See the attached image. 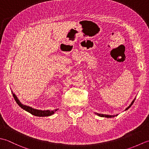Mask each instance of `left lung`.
<instances>
[{"label": "left lung", "mask_w": 149, "mask_h": 149, "mask_svg": "<svg viewBox=\"0 0 149 149\" xmlns=\"http://www.w3.org/2000/svg\"><path fill=\"white\" fill-rule=\"evenodd\" d=\"M135 99L136 98H134V100H132V102H131V104H130V105L128 107H127L125 109V111H127V110H128V109L131 107V105L133 104V103L134 102V100H135ZM95 114H96V115H98V116H101V117H105V118H113V117H114V116H118V114H116V115H108V114H99V113H95Z\"/></svg>", "instance_id": "1"}]
</instances>
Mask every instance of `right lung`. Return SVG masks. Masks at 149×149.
<instances>
[{
	"instance_id": "obj_1",
	"label": "right lung",
	"mask_w": 149,
	"mask_h": 149,
	"mask_svg": "<svg viewBox=\"0 0 149 149\" xmlns=\"http://www.w3.org/2000/svg\"><path fill=\"white\" fill-rule=\"evenodd\" d=\"M11 93H12V94H13L14 99L15 101H16V102L17 103V104L19 105L21 108L23 109L24 110H25L26 111L28 112V113H29L30 114L34 115V116H38V117L49 116H51V115H53L56 111H58V109H54V110H53V111H49V110L42 111V110H38V109L32 108L31 107H29V106L22 104V103L20 102V100L18 99L17 96L13 93V91H11Z\"/></svg>"
}]
</instances>
